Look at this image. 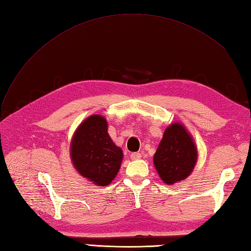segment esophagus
I'll return each mask as SVG.
<instances>
[{
    "label": "esophagus",
    "instance_id": "1",
    "mask_svg": "<svg viewBox=\"0 0 251 251\" xmlns=\"http://www.w3.org/2000/svg\"><path fill=\"white\" fill-rule=\"evenodd\" d=\"M141 158V154L140 153H132L131 154V159L132 160H138V159Z\"/></svg>",
    "mask_w": 251,
    "mask_h": 251
}]
</instances>
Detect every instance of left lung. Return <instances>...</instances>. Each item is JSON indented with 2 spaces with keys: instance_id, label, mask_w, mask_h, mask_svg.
I'll list each match as a JSON object with an SVG mask.
<instances>
[{
  "instance_id": "left-lung-1",
  "label": "left lung",
  "mask_w": 251,
  "mask_h": 251,
  "mask_svg": "<svg viewBox=\"0 0 251 251\" xmlns=\"http://www.w3.org/2000/svg\"><path fill=\"white\" fill-rule=\"evenodd\" d=\"M198 151L184 126L175 123L166 127L154 155V165L168 185L186 179L192 174Z\"/></svg>"
}]
</instances>
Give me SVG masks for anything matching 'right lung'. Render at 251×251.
Instances as JSON below:
<instances>
[{
  "label": "right lung",
  "instance_id": "right-lung-1",
  "mask_svg": "<svg viewBox=\"0 0 251 251\" xmlns=\"http://www.w3.org/2000/svg\"><path fill=\"white\" fill-rule=\"evenodd\" d=\"M70 156L75 170L82 177L98 186H105L116 177L124 154L110 137L107 120L100 115H92L75 131Z\"/></svg>",
  "mask_w": 251,
  "mask_h": 251
}]
</instances>
